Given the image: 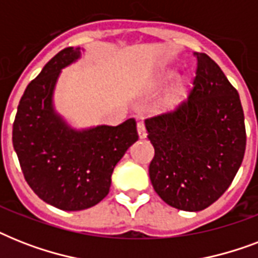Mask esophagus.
Returning <instances> with one entry per match:
<instances>
[{"instance_id":"1","label":"esophagus","mask_w":258,"mask_h":258,"mask_svg":"<svg viewBox=\"0 0 258 258\" xmlns=\"http://www.w3.org/2000/svg\"><path fill=\"white\" fill-rule=\"evenodd\" d=\"M137 128H138V135H139V138H141V139H143V138L147 137V130H146V125L143 121H138Z\"/></svg>"}]
</instances>
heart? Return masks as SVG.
<instances>
[{
    "mask_svg": "<svg viewBox=\"0 0 258 258\" xmlns=\"http://www.w3.org/2000/svg\"><path fill=\"white\" fill-rule=\"evenodd\" d=\"M172 76H174V72H172V71H166V72H162L161 75H158L157 76V79H155V82H154L153 87L154 88H157V87L162 86L163 83L169 82ZM180 88H182V86H178V89H176V91H180Z\"/></svg>",
    "mask_w": 258,
    "mask_h": 258,
    "instance_id": "b5f03b06",
    "label": "heart"
}]
</instances>
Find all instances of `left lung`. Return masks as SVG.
I'll list each match as a JSON object with an SVG mask.
<instances>
[{
	"mask_svg": "<svg viewBox=\"0 0 258 258\" xmlns=\"http://www.w3.org/2000/svg\"><path fill=\"white\" fill-rule=\"evenodd\" d=\"M197 57L187 100L146 119L155 155L149 174L154 190L172 208L200 212L234 179L246 147L244 111L237 89L214 60Z\"/></svg>",
	"mask_w": 258,
	"mask_h": 258,
	"instance_id": "obj_1",
	"label": "left lung"
}]
</instances>
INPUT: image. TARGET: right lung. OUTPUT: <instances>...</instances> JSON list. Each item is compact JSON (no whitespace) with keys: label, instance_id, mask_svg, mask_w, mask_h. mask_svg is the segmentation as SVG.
Returning <instances> with one entry per match:
<instances>
[{"label":"right lung","instance_id":"add662e5","mask_svg":"<svg viewBox=\"0 0 258 258\" xmlns=\"http://www.w3.org/2000/svg\"><path fill=\"white\" fill-rule=\"evenodd\" d=\"M66 48L28 84L13 123V147L24 178L44 202L76 212L95 206L109 191L115 166L138 141L134 117L121 124L76 131L54 112L52 97L60 71L80 57Z\"/></svg>","mask_w":258,"mask_h":258}]
</instances>
